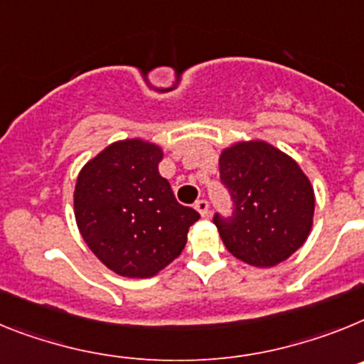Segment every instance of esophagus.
I'll return each instance as SVG.
<instances>
[{
    "mask_svg": "<svg viewBox=\"0 0 364 364\" xmlns=\"http://www.w3.org/2000/svg\"><path fill=\"white\" fill-rule=\"evenodd\" d=\"M194 207H196V210H198V213H200L203 218L208 216V201L207 200H198L194 203Z\"/></svg>",
    "mask_w": 364,
    "mask_h": 364,
    "instance_id": "34e87169",
    "label": "esophagus"
}]
</instances>
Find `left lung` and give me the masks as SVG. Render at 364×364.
Returning a JSON list of instances; mask_svg holds the SVG:
<instances>
[{
  "mask_svg": "<svg viewBox=\"0 0 364 364\" xmlns=\"http://www.w3.org/2000/svg\"><path fill=\"white\" fill-rule=\"evenodd\" d=\"M220 178L235 210L230 218L214 214V225L232 257L273 267L304 245L315 194L295 159L265 141H240L221 151Z\"/></svg>",
  "mask_w": 364,
  "mask_h": 364,
  "instance_id": "obj_1",
  "label": "left lung"
}]
</instances>
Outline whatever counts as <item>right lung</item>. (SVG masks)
Wrapping results in <instances>:
<instances>
[{
	"mask_svg": "<svg viewBox=\"0 0 364 364\" xmlns=\"http://www.w3.org/2000/svg\"><path fill=\"white\" fill-rule=\"evenodd\" d=\"M163 148L124 139L82 166L75 220L93 255L113 273L150 278L181 255L194 208L183 207L159 173Z\"/></svg>",
	"mask_w": 364,
	"mask_h": 364,
	"instance_id": "obj_1",
	"label": "right lung"
}]
</instances>
